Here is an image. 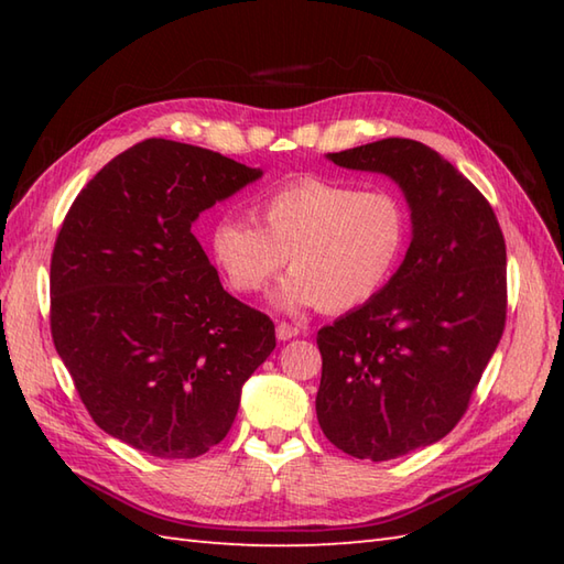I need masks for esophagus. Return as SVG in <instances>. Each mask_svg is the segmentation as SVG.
I'll return each instance as SVG.
<instances>
[{"label":"esophagus","mask_w":564,"mask_h":564,"mask_svg":"<svg viewBox=\"0 0 564 564\" xmlns=\"http://www.w3.org/2000/svg\"><path fill=\"white\" fill-rule=\"evenodd\" d=\"M297 334H301V329L289 325V322H279V325H275V337H279L281 341H289V339L297 337Z\"/></svg>","instance_id":"esophagus-1"}]
</instances>
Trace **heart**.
Masks as SVG:
<instances>
[{
  "mask_svg": "<svg viewBox=\"0 0 564 564\" xmlns=\"http://www.w3.org/2000/svg\"><path fill=\"white\" fill-rule=\"evenodd\" d=\"M257 225L235 215L215 220L208 249L239 295L261 293L291 257L293 273L275 291L285 310L319 305L349 313L386 289L410 245V215L382 188L303 176L254 206Z\"/></svg>",
  "mask_w": 564,
  "mask_h": 564,
  "instance_id": "obj_1",
  "label": "heart"
}]
</instances>
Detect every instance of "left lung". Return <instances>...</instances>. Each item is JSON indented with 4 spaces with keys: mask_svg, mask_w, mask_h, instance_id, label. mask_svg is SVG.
<instances>
[{
    "mask_svg": "<svg viewBox=\"0 0 564 564\" xmlns=\"http://www.w3.org/2000/svg\"><path fill=\"white\" fill-rule=\"evenodd\" d=\"M327 160L390 176L412 242L373 301L317 332V422L339 451L392 460L460 422L507 322V245L487 198L424 142L386 138Z\"/></svg>",
    "mask_w": 564,
    "mask_h": 564,
    "instance_id": "1",
    "label": "left lung"
}]
</instances>
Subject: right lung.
<instances>
[{
  "mask_svg": "<svg viewBox=\"0 0 564 564\" xmlns=\"http://www.w3.org/2000/svg\"><path fill=\"white\" fill-rule=\"evenodd\" d=\"M220 152L150 138L79 191L51 261L55 349L94 422L154 458H196L230 431L273 322L223 289L191 232L257 182Z\"/></svg>",
  "mask_w": 564,
  "mask_h": 564,
  "instance_id": "obj_1",
  "label": "right lung"
}]
</instances>
